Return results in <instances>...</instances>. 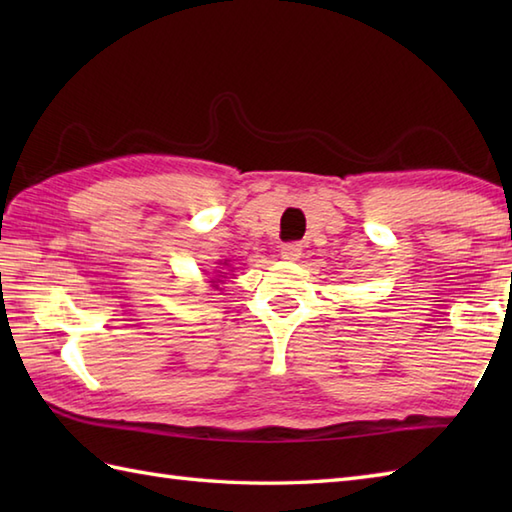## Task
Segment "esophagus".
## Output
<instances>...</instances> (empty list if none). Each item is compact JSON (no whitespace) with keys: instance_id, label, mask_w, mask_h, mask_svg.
<instances>
[{"instance_id":"obj_1","label":"esophagus","mask_w":512,"mask_h":512,"mask_svg":"<svg viewBox=\"0 0 512 512\" xmlns=\"http://www.w3.org/2000/svg\"><path fill=\"white\" fill-rule=\"evenodd\" d=\"M301 257V244L299 242H288L281 246V259H286V262H297Z\"/></svg>"}]
</instances>
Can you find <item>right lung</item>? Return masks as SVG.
Listing matches in <instances>:
<instances>
[{
	"instance_id": "add662e5",
	"label": "right lung",
	"mask_w": 512,
	"mask_h": 512,
	"mask_svg": "<svg viewBox=\"0 0 512 512\" xmlns=\"http://www.w3.org/2000/svg\"><path fill=\"white\" fill-rule=\"evenodd\" d=\"M222 277H224V275H220V277H215V279L211 281V284H213V288H215V290H220V284H222Z\"/></svg>"
}]
</instances>
